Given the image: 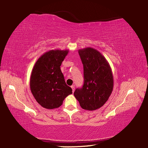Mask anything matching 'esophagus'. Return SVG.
Returning <instances> with one entry per match:
<instances>
[{"mask_svg": "<svg viewBox=\"0 0 148 148\" xmlns=\"http://www.w3.org/2000/svg\"><path fill=\"white\" fill-rule=\"evenodd\" d=\"M71 88L72 90V92H74V90H75V87L74 86H71Z\"/></svg>", "mask_w": 148, "mask_h": 148, "instance_id": "obj_1", "label": "esophagus"}]
</instances>
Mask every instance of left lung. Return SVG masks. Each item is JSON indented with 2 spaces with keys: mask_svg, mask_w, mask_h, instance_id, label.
Returning <instances> with one entry per match:
<instances>
[{
  "mask_svg": "<svg viewBox=\"0 0 148 148\" xmlns=\"http://www.w3.org/2000/svg\"><path fill=\"white\" fill-rule=\"evenodd\" d=\"M84 70V84L74 95L80 106L94 111L104 105L111 95L114 79L109 62L98 50L85 48L78 51Z\"/></svg>",
  "mask_w": 148,
  "mask_h": 148,
  "instance_id": "obj_1",
  "label": "left lung"
}]
</instances>
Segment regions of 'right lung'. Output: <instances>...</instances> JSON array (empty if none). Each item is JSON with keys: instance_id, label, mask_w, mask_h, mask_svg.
I'll use <instances>...</instances> for the list:
<instances>
[{"instance_id": "right-lung-1", "label": "right lung", "mask_w": 148, "mask_h": 148, "mask_svg": "<svg viewBox=\"0 0 148 148\" xmlns=\"http://www.w3.org/2000/svg\"><path fill=\"white\" fill-rule=\"evenodd\" d=\"M68 53V49L50 50L40 56L34 66L30 79V90L44 108H59L66 97L72 93L60 69Z\"/></svg>"}]
</instances>
